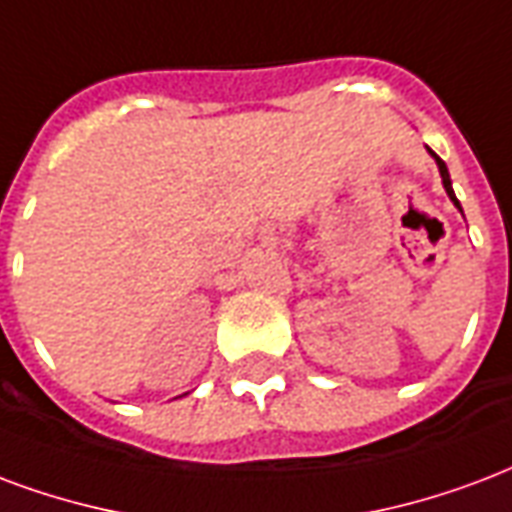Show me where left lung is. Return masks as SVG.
I'll return each instance as SVG.
<instances>
[{"instance_id":"obj_1","label":"left lung","mask_w":512,"mask_h":512,"mask_svg":"<svg viewBox=\"0 0 512 512\" xmlns=\"http://www.w3.org/2000/svg\"><path fill=\"white\" fill-rule=\"evenodd\" d=\"M431 154H434V151H431ZM434 160H437V165H439V176H442V184H445V192H448L450 200H453V203H456V206H458L456 192H453V187H450V173H448V168H445V162L439 160L437 154H434ZM458 211H461V206H458Z\"/></svg>"}]
</instances>
